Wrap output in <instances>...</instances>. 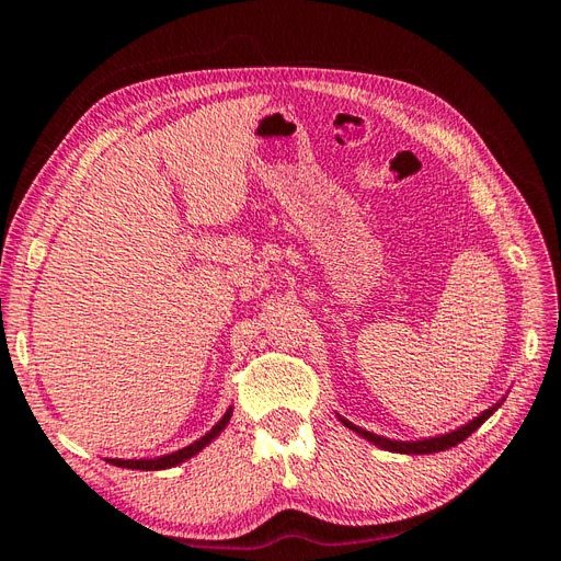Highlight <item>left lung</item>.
I'll list each match as a JSON object with an SVG mask.
<instances>
[{
    "label": "left lung",
    "instance_id": "8db88e82",
    "mask_svg": "<svg viewBox=\"0 0 561 561\" xmlns=\"http://www.w3.org/2000/svg\"><path fill=\"white\" fill-rule=\"evenodd\" d=\"M499 407H501V402H496L494 407H489V410H484L480 416H474L472 421L466 423V426L456 428V431H451V433L437 435V437H426V439H414V443H402V439H388V437H383V435L369 433V431L358 428V426H355V423H351V421H346V419H342V416H339V421H342L346 428H351V431H355L358 435H363V437L367 439V443L377 445V447H381V449H386V451H398V454H433V451H445V449H449V447H456L458 443H463V439H466L468 435H472L474 431H478V428L482 426V423L499 410Z\"/></svg>",
    "mask_w": 561,
    "mask_h": 561
}]
</instances>
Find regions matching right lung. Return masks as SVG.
Masks as SVG:
<instances>
[{"label":"right lung","mask_w":561,"mask_h":561,"mask_svg":"<svg viewBox=\"0 0 561 561\" xmlns=\"http://www.w3.org/2000/svg\"><path fill=\"white\" fill-rule=\"evenodd\" d=\"M231 412H233V407H229L227 414H225L222 419H219L206 435L198 437L196 443H192L190 447L178 449V451H173V454L159 456V458H128V461H124V458H107V463L118 466V468H130V470H165V468H173V466L186 461V458L196 456L203 447H208V445L213 443V439L227 428V423H229V419H231Z\"/></svg>","instance_id":"1"}]
</instances>
